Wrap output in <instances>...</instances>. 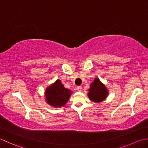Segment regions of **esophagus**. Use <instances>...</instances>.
<instances>
[{
    "label": "esophagus",
    "instance_id": "obj_1",
    "mask_svg": "<svg viewBox=\"0 0 148 148\" xmlns=\"http://www.w3.org/2000/svg\"><path fill=\"white\" fill-rule=\"evenodd\" d=\"M77 90L78 91H82V87L81 86H78L77 88Z\"/></svg>",
    "mask_w": 148,
    "mask_h": 148
}]
</instances>
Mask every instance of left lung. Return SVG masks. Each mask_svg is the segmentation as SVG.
<instances>
[{"label":"left lung","instance_id":"1","mask_svg":"<svg viewBox=\"0 0 148 148\" xmlns=\"http://www.w3.org/2000/svg\"><path fill=\"white\" fill-rule=\"evenodd\" d=\"M89 86L87 96L90 100L95 103H100L107 98L108 95V89L98 78H95Z\"/></svg>","mask_w":148,"mask_h":148}]
</instances>
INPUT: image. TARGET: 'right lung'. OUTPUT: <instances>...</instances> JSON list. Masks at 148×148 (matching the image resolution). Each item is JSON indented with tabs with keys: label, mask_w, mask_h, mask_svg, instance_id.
<instances>
[{
	"label": "right lung",
	"mask_w": 148,
	"mask_h": 148,
	"mask_svg": "<svg viewBox=\"0 0 148 148\" xmlns=\"http://www.w3.org/2000/svg\"><path fill=\"white\" fill-rule=\"evenodd\" d=\"M71 94V90L65 88L61 81L57 79L45 89V101L50 106L61 108L67 103Z\"/></svg>",
	"instance_id": "right-lung-1"
}]
</instances>
